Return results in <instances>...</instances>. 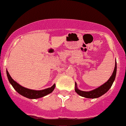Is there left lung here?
<instances>
[{
  "label": "left lung",
  "instance_id": "8db88e82",
  "mask_svg": "<svg viewBox=\"0 0 126 126\" xmlns=\"http://www.w3.org/2000/svg\"><path fill=\"white\" fill-rule=\"evenodd\" d=\"M116 73H117V63L115 61V65L114 70L113 71L112 76L110 78H109V80L102 85L101 86H99L97 88L93 90L90 91H83L79 90L77 87V83L75 82V91L76 93H78L79 95L82 96V97H85V98H98V97H100L105 93L108 91V90L110 89L111 87L112 84H113V82H114L115 79L116 77Z\"/></svg>",
  "mask_w": 126,
  "mask_h": 126
}]
</instances>
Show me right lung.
<instances>
[{"label":"right lung","instance_id":"add662e5","mask_svg":"<svg viewBox=\"0 0 126 126\" xmlns=\"http://www.w3.org/2000/svg\"><path fill=\"white\" fill-rule=\"evenodd\" d=\"M6 74H7V77L8 79L9 80V82L12 85L14 90L17 93H19L20 95L24 96V97H26V98H30V99H36V98H41V97L46 96L47 94L52 93L53 91L54 90L55 88V84H54L52 87L48 88L47 89H44V90H43L38 91L30 90V89L26 88L21 86L18 83H17L16 81H14V80L12 79L11 76L9 75L8 71L7 70H6Z\"/></svg>","mask_w":126,"mask_h":126}]
</instances>
